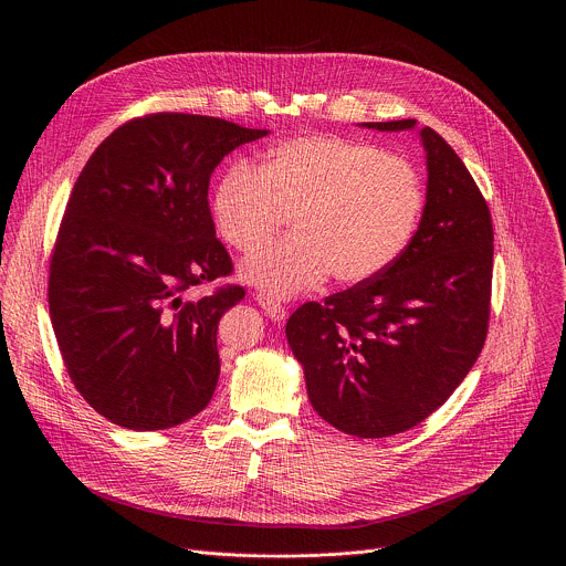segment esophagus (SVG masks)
Returning <instances> with one entry per match:
<instances>
[{
	"label": "esophagus",
	"instance_id": "obj_1",
	"mask_svg": "<svg viewBox=\"0 0 566 566\" xmlns=\"http://www.w3.org/2000/svg\"><path fill=\"white\" fill-rule=\"evenodd\" d=\"M258 300V304L264 308V313L271 317V319H275V322H284L286 319V308L275 300V297H269V295H258L255 297Z\"/></svg>",
	"mask_w": 566,
	"mask_h": 566
}]
</instances>
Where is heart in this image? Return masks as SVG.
<instances>
[{
  "label": "heart",
  "instance_id": "1",
  "mask_svg": "<svg viewBox=\"0 0 566 566\" xmlns=\"http://www.w3.org/2000/svg\"><path fill=\"white\" fill-rule=\"evenodd\" d=\"M426 195L406 158L340 136H297L266 149L258 168L232 164L210 192L217 234L251 253L291 221V237L247 258L239 277L284 300L319 286L360 284L408 249Z\"/></svg>",
  "mask_w": 566,
  "mask_h": 566
}]
</instances>
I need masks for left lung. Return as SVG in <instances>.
Wrapping results in <instances>:
<instances>
[{"instance_id":"1","label":"left lung","mask_w":566,"mask_h":566,"mask_svg":"<svg viewBox=\"0 0 566 566\" xmlns=\"http://www.w3.org/2000/svg\"><path fill=\"white\" fill-rule=\"evenodd\" d=\"M408 132L415 118L363 123ZM426 206L415 237L382 273L286 322L313 410L360 439L406 432L439 410L483 349L491 315L493 221L457 151L432 129Z\"/></svg>"}]
</instances>
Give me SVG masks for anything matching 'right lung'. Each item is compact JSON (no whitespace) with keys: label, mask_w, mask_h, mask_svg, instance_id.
I'll use <instances>...</instances> for the list:
<instances>
[{"label":"right lung","mask_w":566,"mask_h":566,"mask_svg":"<svg viewBox=\"0 0 566 566\" xmlns=\"http://www.w3.org/2000/svg\"><path fill=\"white\" fill-rule=\"evenodd\" d=\"M266 134L151 114L109 134L80 172L51 258L49 313L75 389L112 423L166 430L210 402L217 325L244 289L184 293L232 271L208 184L223 156Z\"/></svg>","instance_id":"add662e5"}]
</instances>
